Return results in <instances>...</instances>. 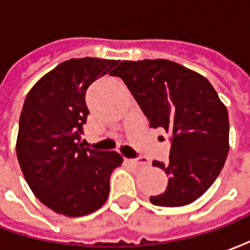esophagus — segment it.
Wrapping results in <instances>:
<instances>
[{
    "label": "esophagus",
    "instance_id": "1",
    "mask_svg": "<svg viewBox=\"0 0 250 250\" xmlns=\"http://www.w3.org/2000/svg\"><path fill=\"white\" fill-rule=\"evenodd\" d=\"M130 162L132 163V165H135V166H139V167H142V166H147V165L150 163L145 157H139V158H136V159H131Z\"/></svg>",
    "mask_w": 250,
    "mask_h": 250
}]
</instances>
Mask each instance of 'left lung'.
I'll return each instance as SVG.
<instances>
[{"label": "left lung", "mask_w": 250, "mask_h": 250, "mask_svg": "<svg viewBox=\"0 0 250 250\" xmlns=\"http://www.w3.org/2000/svg\"><path fill=\"white\" fill-rule=\"evenodd\" d=\"M120 77L152 128L171 134L168 162L152 165L168 175L152 205L175 208L198 199L213 185L229 151V116L209 80L177 62L157 59L122 62Z\"/></svg>", "instance_id": "obj_1"}]
</instances>
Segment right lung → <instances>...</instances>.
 <instances>
[{
  "mask_svg": "<svg viewBox=\"0 0 250 250\" xmlns=\"http://www.w3.org/2000/svg\"><path fill=\"white\" fill-rule=\"evenodd\" d=\"M118 62L66 60L41 77L25 99L16 143L20 167L36 197L59 214L82 217L102 208L111 174L123 162L116 151L80 143L89 114L88 87Z\"/></svg>",
  "mask_w": 250,
  "mask_h": 250,
  "instance_id": "1",
  "label": "right lung"
}]
</instances>
